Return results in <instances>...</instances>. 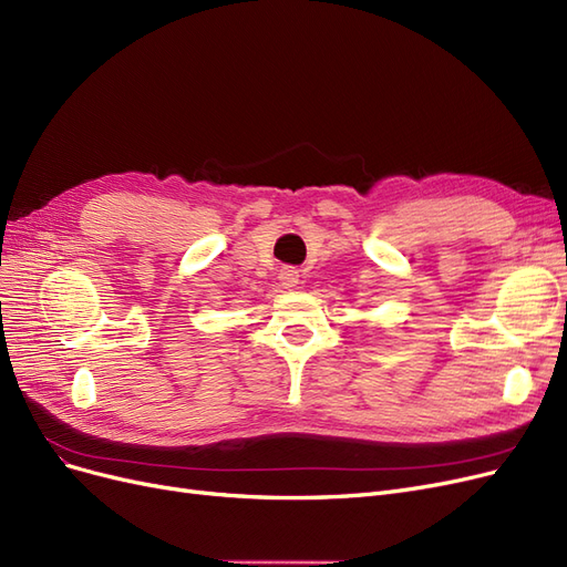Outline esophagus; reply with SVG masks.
Returning a JSON list of instances; mask_svg holds the SVG:
<instances>
[{
    "instance_id": "1",
    "label": "esophagus",
    "mask_w": 567,
    "mask_h": 567,
    "mask_svg": "<svg viewBox=\"0 0 567 567\" xmlns=\"http://www.w3.org/2000/svg\"><path fill=\"white\" fill-rule=\"evenodd\" d=\"M279 281H281V286H284L286 290H292V288H296V286L300 284V271H298L296 267H284V269L279 271Z\"/></svg>"
}]
</instances>
